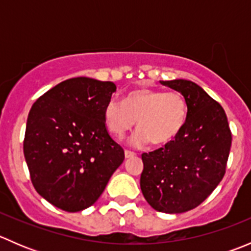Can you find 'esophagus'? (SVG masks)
<instances>
[{"instance_id": "esophagus-1", "label": "esophagus", "mask_w": 251, "mask_h": 251, "mask_svg": "<svg viewBox=\"0 0 251 251\" xmlns=\"http://www.w3.org/2000/svg\"><path fill=\"white\" fill-rule=\"evenodd\" d=\"M136 154L133 153V151H125V158L128 159V158H133Z\"/></svg>"}]
</instances>
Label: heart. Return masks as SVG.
<instances>
[{"label": "heart", "instance_id": "obj_1", "mask_svg": "<svg viewBox=\"0 0 251 251\" xmlns=\"http://www.w3.org/2000/svg\"><path fill=\"white\" fill-rule=\"evenodd\" d=\"M188 114L187 100L179 92L142 88L128 93L124 102L111 98L104 107V121L109 132L121 140L136 125L140 130L132 136L133 147L170 143L183 130Z\"/></svg>", "mask_w": 251, "mask_h": 251}]
</instances>
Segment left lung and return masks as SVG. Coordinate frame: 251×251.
<instances>
[{
    "mask_svg": "<svg viewBox=\"0 0 251 251\" xmlns=\"http://www.w3.org/2000/svg\"><path fill=\"white\" fill-rule=\"evenodd\" d=\"M160 83L186 98L188 114L174 141L142 154L141 191L156 211L181 214L203 203L224 178L232 135L224 108L201 86L183 78Z\"/></svg>",
    "mask_w": 251,
    "mask_h": 251,
    "instance_id": "8db88e82",
    "label": "left lung"
}]
</instances>
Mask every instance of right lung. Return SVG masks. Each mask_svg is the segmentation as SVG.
Here are the masks:
<instances>
[{
  "instance_id": "obj_1",
  "label": "right lung",
  "mask_w": 251,
  "mask_h": 251,
  "mask_svg": "<svg viewBox=\"0 0 251 251\" xmlns=\"http://www.w3.org/2000/svg\"><path fill=\"white\" fill-rule=\"evenodd\" d=\"M116 86L74 77L58 83L32 104L24 156L37 193L54 206L76 212L93 205L125 159L104 121Z\"/></svg>"
}]
</instances>
